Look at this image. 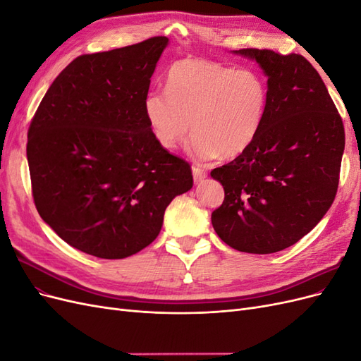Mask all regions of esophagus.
<instances>
[{
    "label": "esophagus",
    "mask_w": 361,
    "mask_h": 361,
    "mask_svg": "<svg viewBox=\"0 0 361 361\" xmlns=\"http://www.w3.org/2000/svg\"><path fill=\"white\" fill-rule=\"evenodd\" d=\"M192 176H194V182L195 183H199V182H202L203 179H206V171L204 170H202V169H199V167H192Z\"/></svg>",
    "instance_id": "1"
}]
</instances>
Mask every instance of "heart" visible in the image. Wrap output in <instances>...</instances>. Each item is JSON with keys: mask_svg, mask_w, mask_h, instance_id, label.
Listing matches in <instances>:
<instances>
[{"mask_svg": "<svg viewBox=\"0 0 361 361\" xmlns=\"http://www.w3.org/2000/svg\"><path fill=\"white\" fill-rule=\"evenodd\" d=\"M268 106V85L253 69L200 57L174 61L167 90L145 96V114L158 145L171 150L187 138L197 161L235 158L257 137Z\"/></svg>", "mask_w": 361, "mask_h": 361, "instance_id": "heart-1", "label": "heart"}]
</instances>
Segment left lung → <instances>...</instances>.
Masks as SVG:
<instances>
[{
  "instance_id": "obj_1",
  "label": "left lung",
  "mask_w": 361,
  "mask_h": 361,
  "mask_svg": "<svg viewBox=\"0 0 361 361\" xmlns=\"http://www.w3.org/2000/svg\"><path fill=\"white\" fill-rule=\"evenodd\" d=\"M232 52L265 73L268 106L251 146L211 171L224 188V202L211 220L228 247L269 255L298 243L330 209L345 129L319 73L302 56Z\"/></svg>"
}]
</instances>
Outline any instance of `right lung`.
Instances as JSON below:
<instances>
[{
    "label": "right lung",
    "mask_w": 361,
    "mask_h": 361,
    "mask_svg": "<svg viewBox=\"0 0 361 361\" xmlns=\"http://www.w3.org/2000/svg\"><path fill=\"white\" fill-rule=\"evenodd\" d=\"M167 37L75 59L28 129L32 197L54 232L101 259H125L159 235L170 202L192 188L188 162L158 145L145 96Z\"/></svg>",
    "instance_id": "obj_1"
}]
</instances>
